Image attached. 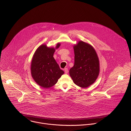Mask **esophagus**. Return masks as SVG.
Masks as SVG:
<instances>
[{
  "mask_svg": "<svg viewBox=\"0 0 131 131\" xmlns=\"http://www.w3.org/2000/svg\"><path fill=\"white\" fill-rule=\"evenodd\" d=\"M64 71H65V73H67L68 72V68H65L64 69Z\"/></svg>",
  "mask_w": 131,
  "mask_h": 131,
  "instance_id": "obj_1",
  "label": "esophagus"
}]
</instances>
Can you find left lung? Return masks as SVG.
<instances>
[{
  "instance_id": "obj_1",
  "label": "left lung",
  "mask_w": 131,
  "mask_h": 131,
  "mask_svg": "<svg viewBox=\"0 0 131 131\" xmlns=\"http://www.w3.org/2000/svg\"><path fill=\"white\" fill-rule=\"evenodd\" d=\"M74 63L69 74L74 84L86 88L94 83L100 73V62L96 51L91 45L79 41L73 46Z\"/></svg>"
}]
</instances>
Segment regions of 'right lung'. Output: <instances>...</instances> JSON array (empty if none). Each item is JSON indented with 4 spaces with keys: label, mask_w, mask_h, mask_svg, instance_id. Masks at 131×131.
<instances>
[{
    "label": "right lung",
    "mask_w": 131,
    "mask_h": 131,
    "mask_svg": "<svg viewBox=\"0 0 131 131\" xmlns=\"http://www.w3.org/2000/svg\"><path fill=\"white\" fill-rule=\"evenodd\" d=\"M60 46L61 43H58L54 48L42 45L33 55L30 65L31 76L43 88H49L55 85L64 73L53 58L55 49Z\"/></svg>",
    "instance_id": "add662e5"
}]
</instances>
